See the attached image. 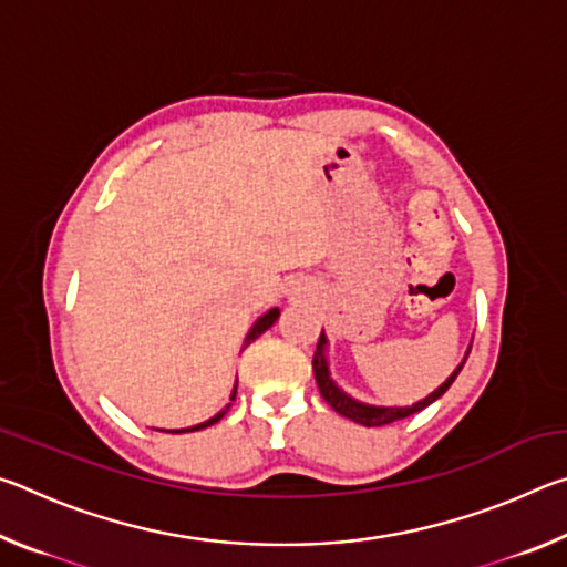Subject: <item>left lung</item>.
Instances as JSON below:
<instances>
[{"mask_svg":"<svg viewBox=\"0 0 567 567\" xmlns=\"http://www.w3.org/2000/svg\"><path fill=\"white\" fill-rule=\"evenodd\" d=\"M324 344H328V340H324V334H320L318 350H315V354H312V372H315V380H318L320 395L324 398V402H328V405H330L334 412H340L342 417H350L352 422H360V425H364V427L390 425V422L405 420V417H410V415H415V412L425 410V408L430 405V402H435L437 398L445 395V390H447L450 385H453L455 378H457V372L463 370V364H465V360H467V358H465L463 362L457 364V370L443 382V385H440L435 392H430V395H427L425 400L415 402V405H412V408H372V405H364V402H358V400L348 398V395H344V392L330 380L328 360H324ZM467 354H470V350H467Z\"/></svg>","mask_w":567,"mask_h":567,"instance_id":"obj_1","label":"left lung"}]
</instances>
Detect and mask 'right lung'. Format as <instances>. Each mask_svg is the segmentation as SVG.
Segmentation results:
<instances>
[{"label":"right lung","mask_w":567,"mask_h":567,"mask_svg":"<svg viewBox=\"0 0 567 567\" xmlns=\"http://www.w3.org/2000/svg\"><path fill=\"white\" fill-rule=\"evenodd\" d=\"M277 318H280V310H277V307H272V310L270 312H267V315H262V318L260 320H257L255 322V328L252 330H249V334H247V338H245V344H249V342H252V340H257V338H260V334L265 332V330H270L272 328V324H275V320ZM235 395H237V388H235V392H233V398H229V400H235ZM229 410V405L223 410V412H217V415L215 417H209L207 422H199V425H195V427H187V430H172V433H195V430H203V427H209V425H215V422H219V420H223L225 417V412Z\"/></svg>","instance_id":"1"}]
</instances>
